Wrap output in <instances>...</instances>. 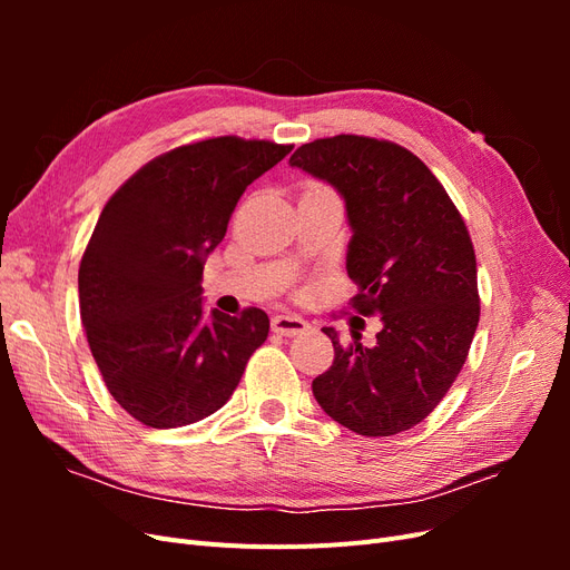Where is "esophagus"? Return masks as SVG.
<instances>
[{"label":"esophagus","mask_w":570,"mask_h":570,"mask_svg":"<svg viewBox=\"0 0 570 570\" xmlns=\"http://www.w3.org/2000/svg\"><path fill=\"white\" fill-rule=\"evenodd\" d=\"M271 327H273V333L285 335V337H295V335H302L308 331V323L295 314H281L271 321Z\"/></svg>","instance_id":"obj_1"}]
</instances>
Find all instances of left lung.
Wrapping results in <instances>:
<instances>
[{
    "instance_id": "1",
    "label": "left lung",
    "mask_w": 570,
    "mask_h": 570,
    "mask_svg": "<svg viewBox=\"0 0 570 570\" xmlns=\"http://www.w3.org/2000/svg\"><path fill=\"white\" fill-rule=\"evenodd\" d=\"M344 199L352 239V306L381 316L373 347L342 344L312 383L316 402L340 425L387 438L421 423L456 381L480 321L471 235L442 183L409 149L364 135H335L289 157Z\"/></svg>"
}]
</instances>
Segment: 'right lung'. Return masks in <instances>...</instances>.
<instances>
[{
	"label": "right lung",
	"instance_id": "right-lung-1",
	"mask_svg": "<svg viewBox=\"0 0 570 570\" xmlns=\"http://www.w3.org/2000/svg\"><path fill=\"white\" fill-rule=\"evenodd\" d=\"M292 145L226 135L170 149L107 202L78 271L80 318L114 400L149 428H180L230 400L268 316L202 304L204 258L247 185Z\"/></svg>",
	"mask_w": 570,
	"mask_h": 570
}]
</instances>
